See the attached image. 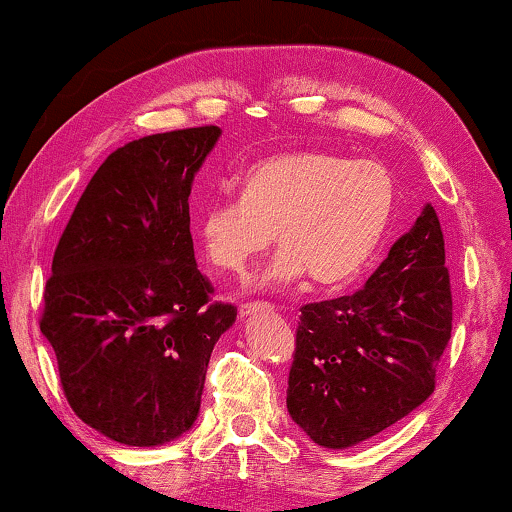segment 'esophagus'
<instances>
[{"instance_id": "1", "label": "esophagus", "mask_w": 512, "mask_h": 512, "mask_svg": "<svg viewBox=\"0 0 512 512\" xmlns=\"http://www.w3.org/2000/svg\"><path fill=\"white\" fill-rule=\"evenodd\" d=\"M272 307L268 303H247L240 307V317H251V314H258V312H268Z\"/></svg>"}]
</instances>
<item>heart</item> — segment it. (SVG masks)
Wrapping results in <instances>:
<instances>
[{
    "label": "heart",
    "mask_w": 512,
    "mask_h": 512,
    "mask_svg": "<svg viewBox=\"0 0 512 512\" xmlns=\"http://www.w3.org/2000/svg\"><path fill=\"white\" fill-rule=\"evenodd\" d=\"M394 195V179L375 160L282 153L251 167L242 198L216 200L202 212V244L214 268L242 275L275 233L282 251L258 284H291L307 272L314 284L338 286L375 254Z\"/></svg>",
    "instance_id": "obj_1"
}]
</instances>
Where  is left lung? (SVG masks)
I'll use <instances>...</instances> for the list:
<instances>
[{
  "mask_svg": "<svg viewBox=\"0 0 512 512\" xmlns=\"http://www.w3.org/2000/svg\"><path fill=\"white\" fill-rule=\"evenodd\" d=\"M286 408L314 443L347 450L419 408L452 335V291L436 209L352 296L300 307Z\"/></svg>",
  "mask_w": 512,
  "mask_h": 512,
  "instance_id": "1",
  "label": "left lung"
}]
</instances>
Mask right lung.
<instances>
[{"label":"right lung","instance_id":"add662e5","mask_svg":"<svg viewBox=\"0 0 512 512\" xmlns=\"http://www.w3.org/2000/svg\"><path fill=\"white\" fill-rule=\"evenodd\" d=\"M221 128L121 146L76 202L44 289L41 333L72 410L116 443L177 440L200 412L216 340L237 307L209 303L188 195Z\"/></svg>","mask_w":512,"mask_h":512}]
</instances>
